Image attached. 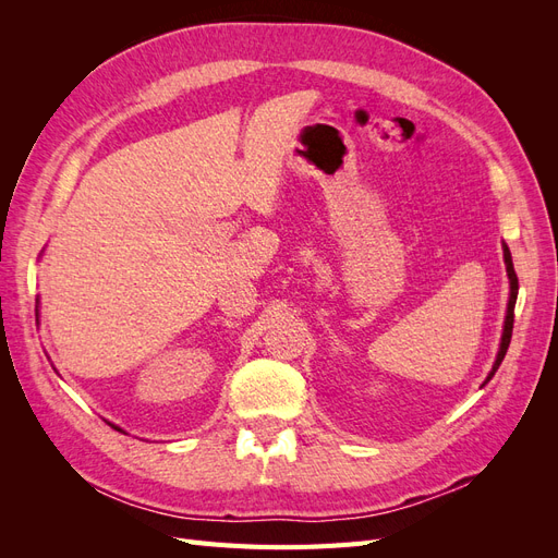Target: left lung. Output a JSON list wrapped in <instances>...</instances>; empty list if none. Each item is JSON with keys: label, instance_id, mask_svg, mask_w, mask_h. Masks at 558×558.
I'll return each mask as SVG.
<instances>
[{"label": "left lung", "instance_id": "1", "mask_svg": "<svg viewBox=\"0 0 558 558\" xmlns=\"http://www.w3.org/2000/svg\"><path fill=\"white\" fill-rule=\"evenodd\" d=\"M502 256H505V265H508V277H510V302H508V316H505V328H502V342H500V351H498V359L494 363V369L492 375H488V379H492L496 375V369L500 367L505 353H508V347H510V340H512V328H514V302H517V293H519V279H517V272H514V265H512V253L508 248V244L502 246ZM486 379V381H488Z\"/></svg>", "mask_w": 558, "mask_h": 558}]
</instances>
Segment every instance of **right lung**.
Segmentation results:
<instances>
[{"instance_id": "add662e5", "label": "right lung", "mask_w": 558, "mask_h": 558, "mask_svg": "<svg viewBox=\"0 0 558 558\" xmlns=\"http://www.w3.org/2000/svg\"><path fill=\"white\" fill-rule=\"evenodd\" d=\"M118 430H121V428H118Z\"/></svg>"}]
</instances>
